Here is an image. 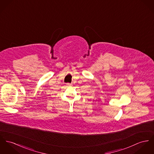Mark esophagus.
<instances>
[{
	"label": "esophagus",
	"mask_w": 154,
	"mask_h": 154,
	"mask_svg": "<svg viewBox=\"0 0 154 154\" xmlns=\"http://www.w3.org/2000/svg\"><path fill=\"white\" fill-rule=\"evenodd\" d=\"M66 85H67V87H70V86H71L72 84H71V83H67V84H66Z\"/></svg>",
	"instance_id": "obj_1"
}]
</instances>
